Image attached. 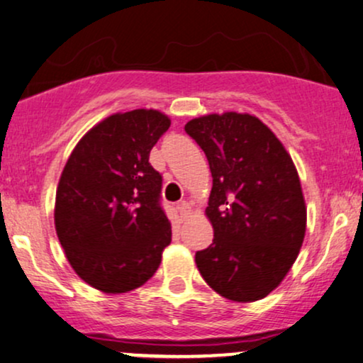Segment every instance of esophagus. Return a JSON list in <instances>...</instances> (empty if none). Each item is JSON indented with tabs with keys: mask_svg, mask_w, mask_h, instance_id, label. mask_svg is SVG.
Returning <instances> with one entry per match:
<instances>
[{
	"mask_svg": "<svg viewBox=\"0 0 363 363\" xmlns=\"http://www.w3.org/2000/svg\"><path fill=\"white\" fill-rule=\"evenodd\" d=\"M177 208H179V211H181V214H182V218H187V216L191 214V206L186 203V201H181V203L177 204Z\"/></svg>",
	"mask_w": 363,
	"mask_h": 363,
	"instance_id": "1",
	"label": "esophagus"
}]
</instances>
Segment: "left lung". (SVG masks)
Masks as SVG:
<instances>
[{
  "label": "left lung",
  "instance_id": "8db88e82",
  "mask_svg": "<svg viewBox=\"0 0 363 363\" xmlns=\"http://www.w3.org/2000/svg\"><path fill=\"white\" fill-rule=\"evenodd\" d=\"M184 128L213 174L206 216L214 240L196 253L197 269L228 300H261L279 286L305 240L306 206L291 155L250 113H209Z\"/></svg>",
  "mask_w": 363,
  "mask_h": 363
}]
</instances>
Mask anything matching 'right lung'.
<instances>
[{"label":"right lung","mask_w":363,"mask_h":363,"mask_svg":"<svg viewBox=\"0 0 363 363\" xmlns=\"http://www.w3.org/2000/svg\"><path fill=\"white\" fill-rule=\"evenodd\" d=\"M171 118L154 108L108 116L72 150L57 187L55 229L86 284L127 293L154 277L171 221L159 204L162 177L149 154Z\"/></svg>","instance_id":"right-lung-1"}]
</instances>
